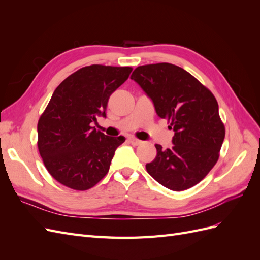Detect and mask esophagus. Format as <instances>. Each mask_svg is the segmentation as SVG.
<instances>
[{
    "mask_svg": "<svg viewBox=\"0 0 260 260\" xmlns=\"http://www.w3.org/2000/svg\"><path fill=\"white\" fill-rule=\"evenodd\" d=\"M128 141H129V143H131L132 145H135V146H138V145H140L141 143H142V141H140V140H138L136 138H129Z\"/></svg>",
    "mask_w": 260,
    "mask_h": 260,
    "instance_id": "obj_1",
    "label": "esophagus"
}]
</instances>
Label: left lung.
<instances>
[{"instance_id":"1","label":"left lung","mask_w":260,"mask_h":260,"mask_svg":"<svg viewBox=\"0 0 260 260\" xmlns=\"http://www.w3.org/2000/svg\"><path fill=\"white\" fill-rule=\"evenodd\" d=\"M130 78L175 131L170 148L155 145L157 155L146 164L147 172L172 191L198 184L216 165L225 135L215 96L183 68L168 62L140 66Z\"/></svg>"}]
</instances>
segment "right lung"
Wrapping results in <instances>:
<instances>
[{"mask_svg": "<svg viewBox=\"0 0 260 260\" xmlns=\"http://www.w3.org/2000/svg\"><path fill=\"white\" fill-rule=\"evenodd\" d=\"M131 67L91 65L67 77L38 122V147L46 169L62 185L84 191L103 179L124 137L91 127L106 118L111 94L128 79Z\"/></svg>", "mask_w": 260, "mask_h": 260, "instance_id": "right-lung-1", "label": "right lung"}]
</instances>
